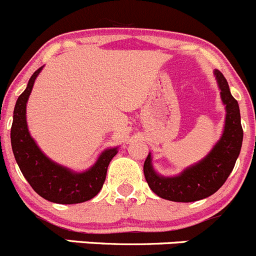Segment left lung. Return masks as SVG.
I'll return each mask as SVG.
<instances>
[{"label":"left lung","mask_w":256,"mask_h":256,"mask_svg":"<svg viewBox=\"0 0 256 256\" xmlns=\"http://www.w3.org/2000/svg\"><path fill=\"white\" fill-rule=\"evenodd\" d=\"M221 90V98L226 106V123L224 134L210 154L194 166L176 177H160L153 171L150 154L143 166L146 181L157 196L176 202H192L215 194L228 180L239 157L242 143V126L239 104L231 96L228 80L222 72L215 70Z\"/></svg>","instance_id":"obj_1"}]
</instances>
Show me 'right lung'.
<instances>
[{
	"instance_id": "1",
	"label": "right lung",
	"mask_w": 256,
	"mask_h": 256,
	"mask_svg": "<svg viewBox=\"0 0 256 256\" xmlns=\"http://www.w3.org/2000/svg\"><path fill=\"white\" fill-rule=\"evenodd\" d=\"M36 70L28 80V88L18 96L14 110L11 126V146L16 162L30 186L42 198L55 204L85 202L99 194L106 177L109 162L118 153L116 148L102 153L96 163L82 174H72L65 167L48 160L31 138L26 124V103L32 90Z\"/></svg>"
}]
</instances>
